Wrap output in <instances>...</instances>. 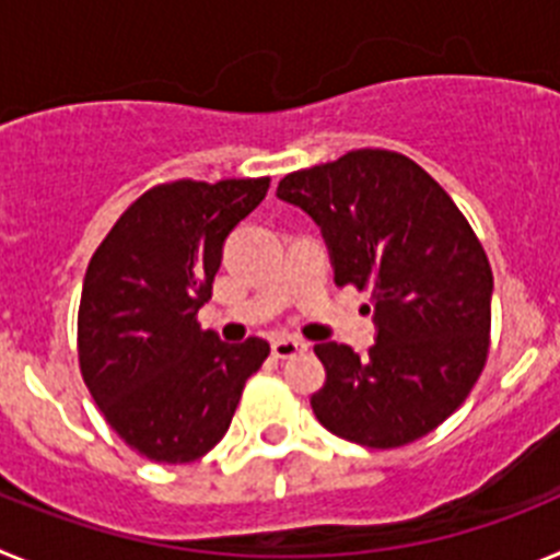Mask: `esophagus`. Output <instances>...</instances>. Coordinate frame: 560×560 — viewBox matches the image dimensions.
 Wrapping results in <instances>:
<instances>
[{
  "label": "esophagus",
  "instance_id": "1",
  "mask_svg": "<svg viewBox=\"0 0 560 560\" xmlns=\"http://www.w3.org/2000/svg\"><path fill=\"white\" fill-rule=\"evenodd\" d=\"M308 348L303 339H294V336H280V339L271 341V353H275V359H291V355L303 353V350Z\"/></svg>",
  "mask_w": 560,
  "mask_h": 560
}]
</instances>
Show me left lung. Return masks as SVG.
<instances>
[{
	"mask_svg": "<svg viewBox=\"0 0 560 560\" xmlns=\"http://www.w3.org/2000/svg\"><path fill=\"white\" fill-rule=\"evenodd\" d=\"M277 199L319 226L336 285L370 289V353L314 348L325 364L316 420L370 448L438 429L477 384L491 336V264L463 212L423 167L378 148L289 173Z\"/></svg>",
	"mask_w": 560,
	"mask_h": 560,
	"instance_id": "obj_1",
	"label": "left lung"
}]
</instances>
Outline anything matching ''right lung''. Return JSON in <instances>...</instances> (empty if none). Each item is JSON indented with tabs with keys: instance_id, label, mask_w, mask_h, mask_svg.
<instances>
[{
	"instance_id": "add662e5",
	"label": "right lung",
	"mask_w": 560,
	"mask_h": 560,
	"mask_svg": "<svg viewBox=\"0 0 560 560\" xmlns=\"http://www.w3.org/2000/svg\"><path fill=\"white\" fill-rule=\"evenodd\" d=\"M269 179L151 187L89 260L78 359L108 427L153 463H192L226 434L269 341L226 345L196 323L224 241L266 199Z\"/></svg>"
}]
</instances>
